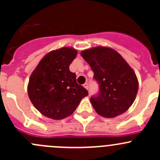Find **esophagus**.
I'll list each match as a JSON object with an SVG mask.
<instances>
[{
    "instance_id": "1",
    "label": "esophagus",
    "mask_w": 160,
    "mask_h": 160,
    "mask_svg": "<svg viewBox=\"0 0 160 160\" xmlns=\"http://www.w3.org/2000/svg\"><path fill=\"white\" fill-rule=\"evenodd\" d=\"M83 87H84V88H86L87 90H88V88H89V87H88V83H85L84 84H83Z\"/></svg>"
}]
</instances>
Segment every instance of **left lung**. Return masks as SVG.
<instances>
[{"label":"left lung","mask_w":160,"mask_h":160,"mask_svg":"<svg viewBox=\"0 0 160 160\" xmlns=\"http://www.w3.org/2000/svg\"><path fill=\"white\" fill-rule=\"evenodd\" d=\"M80 55L91 67L99 84V93L90 98L93 108L104 118L116 117L133 104L138 90L135 72L115 50L97 46Z\"/></svg>","instance_id":"8db88e82"}]
</instances>
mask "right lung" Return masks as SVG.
Wrapping results in <instances>:
<instances>
[{"label": "right lung", "instance_id": "obj_1", "mask_svg": "<svg viewBox=\"0 0 160 160\" xmlns=\"http://www.w3.org/2000/svg\"><path fill=\"white\" fill-rule=\"evenodd\" d=\"M77 51L72 47L52 50L38 62L31 74L28 93L42 114L54 120L71 115L88 92L76 80L70 65Z\"/></svg>", "mask_w": 160, "mask_h": 160}]
</instances>
